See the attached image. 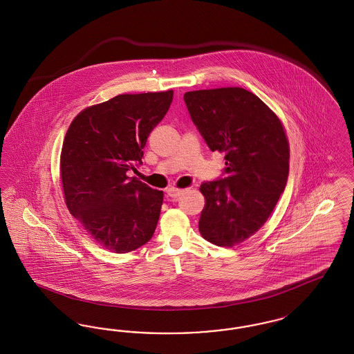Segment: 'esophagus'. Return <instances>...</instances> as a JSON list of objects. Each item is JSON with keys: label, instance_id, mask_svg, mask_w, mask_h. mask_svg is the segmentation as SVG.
<instances>
[{"label": "esophagus", "instance_id": "1", "mask_svg": "<svg viewBox=\"0 0 354 354\" xmlns=\"http://www.w3.org/2000/svg\"><path fill=\"white\" fill-rule=\"evenodd\" d=\"M185 192V189H180V188H169L167 189V195H169V198H178V196H180L182 194Z\"/></svg>", "mask_w": 354, "mask_h": 354}]
</instances>
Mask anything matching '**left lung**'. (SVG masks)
<instances>
[{
	"instance_id": "8db88e82",
	"label": "left lung",
	"mask_w": 354,
	"mask_h": 354,
	"mask_svg": "<svg viewBox=\"0 0 354 354\" xmlns=\"http://www.w3.org/2000/svg\"><path fill=\"white\" fill-rule=\"evenodd\" d=\"M189 115L211 151L223 152L225 178L201 185L199 231L219 247H235L268 220L284 192L289 143L279 117L241 87L188 91Z\"/></svg>"
}]
</instances>
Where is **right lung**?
Wrapping results in <instances>:
<instances>
[{"label": "right lung", "mask_w": 354, "mask_h": 354, "mask_svg": "<svg viewBox=\"0 0 354 354\" xmlns=\"http://www.w3.org/2000/svg\"><path fill=\"white\" fill-rule=\"evenodd\" d=\"M174 91L119 94L86 107L68 126L59 169L70 214L102 248L131 252L156 228L163 191L127 171L142 163L152 129L165 118Z\"/></svg>", "instance_id": "1"}]
</instances>
